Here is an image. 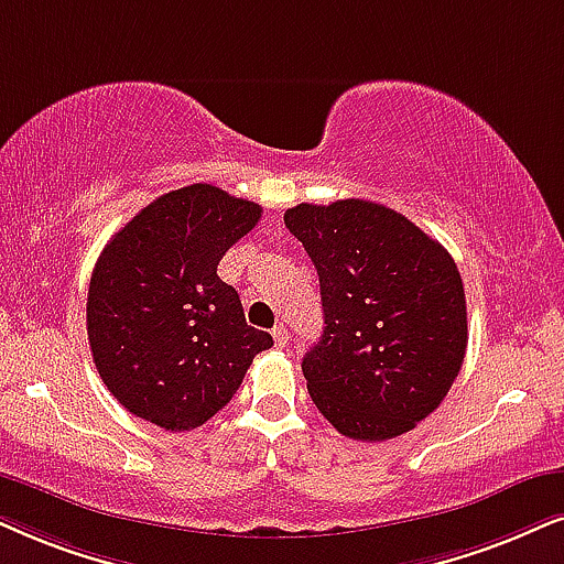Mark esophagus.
I'll return each mask as SVG.
<instances>
[{
	"instance_id": "34e87169",
	"label": "esophagus",
	"mask_w": 564,
	"mask_h": 564,
	"mask_svg": "<svg viewBox=\"0 0 564 564\" xmlns=\"http://www.w3.org/2000/svg\"><path fill=\"white\" fill-rule=\"evenodd\" d=\"M273 340L278 348H286L289 346V330L283 325H275L273 327Z\"/></svg>"
}]
</instances>
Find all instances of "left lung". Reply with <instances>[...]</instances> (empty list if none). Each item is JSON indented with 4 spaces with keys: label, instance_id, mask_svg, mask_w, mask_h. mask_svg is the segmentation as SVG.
I'll list each match as a JSON object with an SVG mask.
<instances>
[{
    "label": "left lung",
    "instance_id": "obj_1",
    "mask_svg": "<svg viewBox=\"0 0 564 564\" xmlns=\"http://www.w3.org/2000/svg\"><path fill=\"white\" fill-rule=\"evenodd\" d=\"M315 262L325 330L302 359L306 390L346 437L393 440L442 403L468 346L458 265L401 213L369 199L289 208Z\"/></svg>",
    "mask_w": 564,
    "mask_h": 564
}]
</instances>
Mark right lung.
I'll list each match as a JSON object with an SVG mask.
<instances>
[{
  "mask_svg": "<svg viewBox=\"0 0 564 564\" xmlns=\"http://www.w3.org/2000/svg\"><path fill=\"white\" fill-rule=\"evenodd\" d=\"M262 208L213 184L166 192L111 237L90 275L88 340L109 393L166 432L205 424L273 346L218 278Z\"/></svg>",
  "mask_w": 564,
  "mask_h": 564,
  "instance_id": "1",
  "label": "right lung"
}]
</instances>
